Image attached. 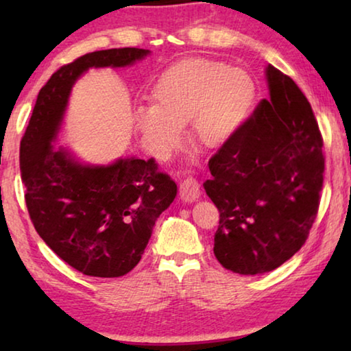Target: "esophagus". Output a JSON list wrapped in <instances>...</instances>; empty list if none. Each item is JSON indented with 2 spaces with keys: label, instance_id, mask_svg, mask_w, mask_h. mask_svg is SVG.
Wrapping results in <instances>:
<instances>
[{
  "label": "esophagus",
  "instance_id": "34e87169",
  "mask_svg": "<svg viewBox=\"0 0 351 351\" xmlns=\"http://www.w3.org/2000/svg\"><path fill=\"white\" fill-rule=\"evenodd\" d=\"M199 184L193 178H187L184 180L180 186V197L186 203H192V201H197L199 198Z\"/></svg>",
  "mask_w": 351,
  "mask_h": 351
}]
</instances>
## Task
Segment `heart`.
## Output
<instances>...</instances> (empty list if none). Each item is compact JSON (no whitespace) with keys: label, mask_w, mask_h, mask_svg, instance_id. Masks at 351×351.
I'll use <instances>...</instances> for the list:
<instances>
[{"label":"heart","mask_w":351,"mask_h":351,"mask_svg":"<svg viewBox=\"0 0 351 351\" xmlns=\"http://www.w3.org/2000/svg\"><path fill=\"white\" fill-rule=\"evenodd\" d=\"M154 104L134 108L132 123L141 144L165 161L181 147L184 127L201 148L218 150L245 128L257 102V85L246 71L210 58H187L161 75Z\"/></svg>","instance_id":"heart-1"}]
</instances>
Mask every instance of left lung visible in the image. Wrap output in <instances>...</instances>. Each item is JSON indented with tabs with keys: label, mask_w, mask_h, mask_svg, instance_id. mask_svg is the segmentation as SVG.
Returning <instances> with one entry per match:
<instances>
[{
	"label": "left lung",
	"mask_w": 351,
	"mask_h": 351,
	"mask_svg": "<svg viewBox=\"0 0 351 351\" xmlns=\"http://www.w3.org/2000/svg\"><path fill=\"white\" fill-rule=\"evenodd\" d=\"M263 99L239 136L209 161L207 197L219 210L213 254L226 269L255 276L304 246L317 215L325 159L304 93L268 64Z\"/></svg>",
	"instance_id": "obj_1"
}]
</instances>
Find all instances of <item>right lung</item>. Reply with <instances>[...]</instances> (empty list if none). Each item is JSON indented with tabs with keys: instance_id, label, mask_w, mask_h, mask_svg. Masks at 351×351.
Returning a JSON list of instances; mask_svg holds the SVG:
<instances>
[{
	"instance_id": "right-lung-1",
	"label": "right lung",
	"mask_w": 351,
	"mask_h": 351,
	"mask_svg": "<svg viewBox=\"0 0 351 351\" xmlns=\"http://www.w3.org/2000/svg\"><path fill=\"white\" fill-rule=\"evenodd\" d=\"M148 49L90 52L64 64L41 88L20 145L21 180L34 228L63 261L82 274L112 278L132 271L154 223L173 203L176 184L154 159L119 158L86 164L56 147L74 83L90 68H125Z\"/></svg>"
}]
</instances>
